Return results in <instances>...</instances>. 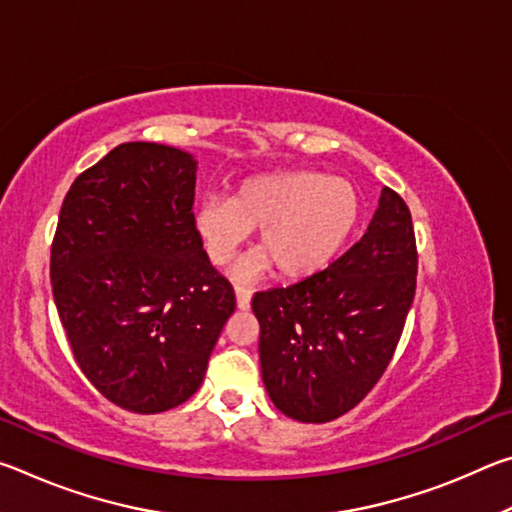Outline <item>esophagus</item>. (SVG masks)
I'll return each mask as SVG.
<instances>
[{"mask_svg": "<svg viewBox=\"0 0 512 512\" xmlns=\"http://www.w3.org/2000/svg\"><path fill=\"white\" fill-rule=\"evenodd\" d=\"M235 293H237V307L239 309H248L250 307V298H253V291H250L248 287H244V284H237Z\"/></svg>", "mask_w": 512, "mask_h": 512, "instance_id": "esophagus-1", "label": "esophagus"}]
</instances>
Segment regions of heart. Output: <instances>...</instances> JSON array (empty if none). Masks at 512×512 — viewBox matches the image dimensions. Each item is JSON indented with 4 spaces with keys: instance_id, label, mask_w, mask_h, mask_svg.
Returning a JSON list of instances; mask_svg holds the SVG:
<instances>
[{
    "instance_id": "heart-1",
    "label": "heart",
    "mask_w": 512,
    "mask_h": 512,
    "mask_svg": "<svg viewBox=\"0 0 512 512\" xmlns=\"http://www.w3.org/2000/svg\"><path fill=\"white\" fill-rule=\"evenodd\" d=\"M359 221L357 187L311 169L250 176L232 198H205L194 214L196 235L214 264H228L259 228L262 248L235 266L239 280H255L271 266L287 280L323 271L350 244Z\"/></svg>"
}]
</instances>
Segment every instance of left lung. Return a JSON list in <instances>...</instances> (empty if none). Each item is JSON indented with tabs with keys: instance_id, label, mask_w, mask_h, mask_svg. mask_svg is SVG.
Returning <instances> with one entry per match:
<instances>
[{
	"instance_id": "8db88e82",
	"label": "left lung",
	"mask_w": 512,
	"mask_h": 512,
	"mask_svg": "<svg viewBox=\"0 0 512 512\" xmlns=\"http://www.w3.org/2000/svg\"><path fill=\"white\" fill-rule=\"evenodd\" d=\"M411 212L391 187L366 235L325 271L257 291L262 379L273 404L300 422L352 411L391 363L415 296Z\"/></svg>"
}]
</instances>
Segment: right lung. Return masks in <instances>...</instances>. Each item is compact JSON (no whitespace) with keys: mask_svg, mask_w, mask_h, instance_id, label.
Here are the masks:
<instances>
[{"mask_svg":"<svg viewBox=\"0 0 512 512\" xmlns=\"http://www.w3.org/2000/svg\"><path fill=\"white\" fill-rule=\"evenodd\" d=\"M196 160L126 142L85 169L60 207L51 289L90 384L133 413H162L203 384L235 289L194 228Z\"/></svg>","mask_w":512,"mask_h":512,"instance_id":"right-lung-1","label":"right lung"}]
</instances>
